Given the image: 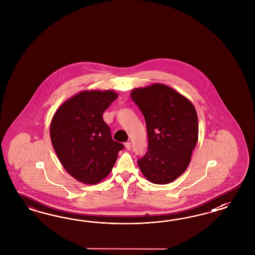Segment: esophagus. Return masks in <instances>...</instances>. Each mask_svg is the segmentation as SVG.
Masks as SVG:
<instances>
[{
	"instance_id": "1",
	"label": "esophagus",
	"mask_w": 255,
	"mask_h": 255,
	"mask_svg": "<svg viewBox=\"0 0 255 255\" xmlns=\"http://www.w3.org/2000/svg\"><path fill=\"white\" fill-rule=\"evenodd\" d=\"M124 146H125V148H126L127 150L131 149V143H130V142H126V143L124 144Z\"/></svg>"
}]
</instances>
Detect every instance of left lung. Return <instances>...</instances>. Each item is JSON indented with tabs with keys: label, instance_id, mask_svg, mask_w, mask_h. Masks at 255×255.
I'll list each match as a JSON object with an SVG mask.
<instances>
[{
	"label": "left lung",
	"instance_id": "1",
	"mask_svg": "<svg viewBox=\"0 0 255 255\" xmlns=\"http://www.w3.org/2000/svg\"><path fill=\"white\" fill-rule=\"evenodd\" d=\"M131 98L143 113L148 150L137 161L144 177L168 184L187 169L198 141V119L193 103L162 83L135 88Z\"/></svg>",
	"mask_w": 255,
	"mask_h": 255
}]
</instances>
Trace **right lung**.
<instances>
[{"mask_svg": "<svg viewBox=\"0 0 255 255\" xmlns=\"http://www.w3.org/2000/svg\"><path fill=\"white\" fill-rule=\"evenodd\" d=\"M118 96L112 90H85L65 101L52 117L56 154L70 176L87 185L108 177L124 147L112 139L102 117Z\"/></svg>", "mask_w": 255, "mask_h": 255, "instance_id": "add662e5", "label": "right lung"}]
</instances>
